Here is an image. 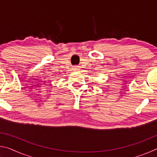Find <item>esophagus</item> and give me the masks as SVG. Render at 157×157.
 <instances>
[{
	"label": "esophagus",
	"mask_w": 157,
	"mask_h": 157,
	"mask_svg": "<svg viewBox=\"0 0 157 157\" xmlns=\"http://www.w3.org/2000/svg\"><path fill=\"white\" fill-rule=\"evenodd\" d=\"M73 71H78V70H79V66H74L73 67Z\"/></svg>",
	"instance_id": "34e87169"
}]
</instances>
